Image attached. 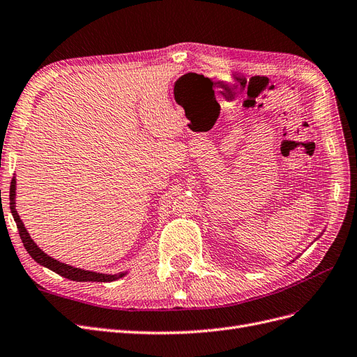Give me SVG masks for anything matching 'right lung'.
Returning <instances> with one entry per match:
<instances>
[{
    "label": "right lung",
    "mask_w": 357,
    "mask_h": 357,
    "mask_svg": "<svg viewBox=\"0 0 357 357\" xmlns=\"http://www.w3.org/2000/svg\"><path fill=\"white\" fill-rule=\"evenodd\" d=\"M15 195H16V180L13 178V180H11V186H10V210H11V214H13L16 225H17V230H19L20 239L23 242V247L36 263H40L41 266L53 270V272H56L60 276H63V278L70 279V280H77V282H112V280H115L121 276H124L122 273L121 275H102V273L89 272V270L75 268V267H70L65 263H60V261L54 260V258L44 254L33 243V241L31 239L26 229L23 227L22 220L19 218V214L16 211V208H15Z\"/></svg>",
    "instance_id": "right-lung-1"
}]
</instances>
